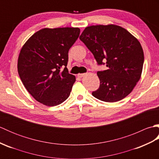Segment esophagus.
Masks as SVG:
<instances>
[{
    "label": "esophagus",
    "mask_w": 159,
    "mask_h": 159,
    "mask_svg": "<svg viewBox=\"0 0 159 159\" xmlns=\"http://www.w3.org/2000/svg\"><path fill=\"white\" fill-rule=\"evenodd\" d=\"M85 75V74H78V76H79V78H82Z\"/></svg>",
    "instance_id": "1"
}]
</instances>
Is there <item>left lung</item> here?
Returning a JSON list of instances; mask_svg holds the SVG:
<instances>
[{
    "label": "left lung",
    "instance_id": "1",
    "mask_svg": "<svg viewBox=\"0 0 159 159\" xmlns=\"http://www.w3.org/2000/svg\"><path fill=\"white\" fill-rule=\"evenodd\" d=\"M79 38L99 65L107 61L108 69L97 72L100 85L92 95L107 102H117L126 97L142 73L144 55L139 40L116 25L87 26Z\"/></svg>",
    "mask_w": 159,
    "mask_h": 159
}]
</instances>
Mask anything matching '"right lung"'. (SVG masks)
I'll return each instance as SVG.
<instances>
[{
  "label": "right lung",
  "mask_w": 159,
  "mask_h": 159,
  "mask_svg": "<svg viewBox=\"0 0 159 159\" xmlns=\"http://www.w3.org/2000/svg\"><path fill=\"white\" fill-rule=\"evenodd\" d=\"M80 31L78 27L44 28L22 47L18 72L24 86L39 102L57 106L69 97L76 77L66 67L68 51ZM62 66L65 68L61 70Z\"/></svg>",
  "instance_id": "obj_1"
}]
</instances>
